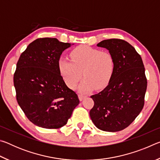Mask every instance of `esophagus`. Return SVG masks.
I'll use <instances>...</instances> for the list:
<instances>
[{"mask_svg": "<svg viewBox=\"0 0 160 160\" xmlns=\"http://www.w3.org/2000/svg\"><path fill=\"white\" fill-rule=\"evenodd\" d=\"M78 97H79V99L80 100V101H82V100L85 98L86 96L83 95V94H78Z\"/></svg>", "mask_w": 160, "mask_h": 160, "instance_id": "1", "label": "esophagus"}]
</instances>
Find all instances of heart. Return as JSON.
<instances>
[{"label":"heart","mask_w":160,"mask_h":160,"mask_svg":"<svg viewBox=\"0 0 160 160\" xmlns=\"http://www.w3.org/2000/svg\"><path fill=\"white\" fill-rule=\"evenodd\" d=\"M70 56L72 61L60 58L58 62L59 72L70 88H75L82 75L85 78L79 85L80 92H86L94 88L102 90L108 85L114 70V60L109 52L80 46Z\"/></svg>","instance_id":"b5f03b06"}]
</instances>
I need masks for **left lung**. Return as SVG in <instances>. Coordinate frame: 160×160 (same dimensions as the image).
<instances>
[{"label":"left lung","instance_id":"1","mask_svg":"<svg viewBox=\"0 0 160 160\" xmlns=\"http://www.w3.org/2000/svg\"><path fill=\"white\" fill-rule=\"evenodd\" d=\"M97 47L106 48L114 60L109 83L91 96L94 104L91 120L104 131H120L128 127L141 112L147 90L142 60L135 48L124 40H103Z\"/></svg>","mask_w":160,"mask_h":160}]
</instances>
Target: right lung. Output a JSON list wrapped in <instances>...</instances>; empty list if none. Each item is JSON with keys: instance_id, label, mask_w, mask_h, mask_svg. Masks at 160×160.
I'll list each match as a JSON object with an SVG mask.
<instances>
[{"instance_id": "right-lung-1", "label": "right lung", "mask_w": 160, "mask_h": 160, "mask_svg": "<svg viewBox=\"0 0 160 160\" xmlns=\"http://www.w3.org/2000/svg\"><path fill=\"white\" fill-rule=\"evenodd\" d=\"M69 43L39 38L28 45L17 63L13 82L22 110L34 125L59 128L66 125L80 103L65 83L58 67Z\"/></svg>"}]
</instances>
